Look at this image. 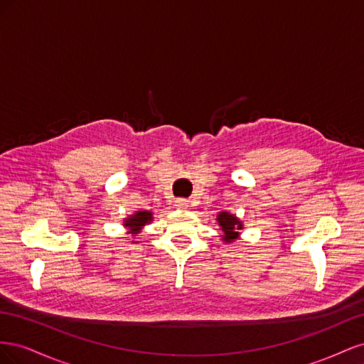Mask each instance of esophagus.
<instances>
[{
    "instance_id": "1",
    "label": "esophagus",
    "mask_w": 364,
    "mask_h": 364,
    "mask_svg": "<svg viewBox=\"0 0 364 364\" xmlns=\"http://www.w3.org/2000/svg\"><path fill=\"white\" fill-rule=\"evenodd\" d=\"M188 206H190V202H188V200H185V199H178V200H176V208L186 209Z\"/></svg>"
}]
</instances>
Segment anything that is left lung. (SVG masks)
I'll return each instance as SVG.
<instances>
[{
    "instance_id": "8db88e82",
    "label": "left lung",
    "mask_w": 364,
    "mask_h": 364,
    "mask_svg": "<svg viewBox=\"0 0 364 364\" xmlns=\"http://www.w3.org/2000/svg\"><path fill=\"white\" fill-rule=\"evenodd\" d=\"M215 220L220 229H222L220 240H222L223 243H234L235 240L240 238V230L245 228V225L235 214H230L229 211H220Z\"/></svg>"
}]
</instances>
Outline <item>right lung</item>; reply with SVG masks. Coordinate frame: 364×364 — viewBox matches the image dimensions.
Wrapping results in <instances>:
<instances>
[{
  "label": "right lung",
  "mask_w": 364,
  "mask_h": 364,
  "mask_svg": "<svg viewBox=\"0 0 364 364\" xmlns=\"http://www.w3.org/2000/svg\"><path fill=\"white\" fill-rule=\"evenodd\" d=\"M151 222H153V213L147 211V209H139V211H135L134 214L127 215L123 220V226L127 229L126 234L135 238L141 232L142 228L150 225ZM132 243L136 245V243H139V241L132 240Z\"/></svg>",
  "instance_id": "obj_1"
}]
</instances>
